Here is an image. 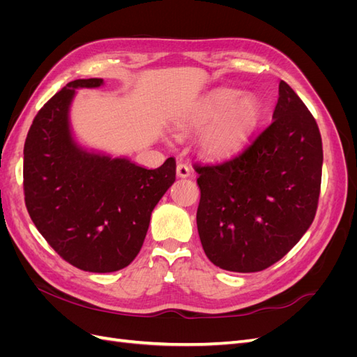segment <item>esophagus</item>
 Here are the masks:
<instances>
[{"label":"esophagus","mask_w":357,"mask_h":357,"mask_svg":"<svg viewBox=\"0 0 357 357\" xmlns=\"http://www.w3.org/2000/svg\"><path fill=\"white\" fill-rule=\"evenodd\" d=\"M177 176H178L180 178L189 177V176H190V168H189V165L183 164V162H178V164H177Z\"/></svg>","instance_id":"esophagus-1"}]
</instances>
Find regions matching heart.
Returning <instances> with one entry per match:
<instances>
[{
  "instance_id": "heart-1",
  "label": "heart",
  "mask_w": 357,
  "mask_h": 357,
  "mask_svg": "<svg viewBox=\"0 0 357 357\" xmlns=\"http://www.w3.org/2000/svg\"><path fill=\"white\" fill-rule=\"evenodd\" d=\"M261 119V102L255 95H241L235 89H219L192 105L183 114L180 131L205 129L199 143L210 158L231 156L248 142Z\"/></svg>"
}]
</instances>
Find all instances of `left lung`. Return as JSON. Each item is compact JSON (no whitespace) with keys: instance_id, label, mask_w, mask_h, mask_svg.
Masks as SVG:
<instances>
[{"instance_id":"1","label":"left lung","mask_w":357,"mask_h":357,"mask_svg":"<svg viewBox=\"0 0 357 357\" xmlns=\"http://www.w3.org/2000/svg\"><path fill=\"white\" fill-rule=\"evenodd\" d=\"M321 164L314 117L282 80L271 125L231 159L195 164L197 226L210 261L234 273L280 261L314 220Z\"/></svg>"}]
</instances>
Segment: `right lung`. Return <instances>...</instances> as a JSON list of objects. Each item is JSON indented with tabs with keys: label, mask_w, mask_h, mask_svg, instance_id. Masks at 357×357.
<instances>
[{
	"label": "right lung",
	"mask_w": 357,
	"mask_h": 357,
	"mask_svg": "<svg viewBox=\"0 0 357 357\" xmlns=\"http://www.w3.org/2000/svg\"><path fill=\"white\" fill-rule=\"evenodd\" d=\"M79 79L45 104L24 147L25 204L32 222L62 259L89 273H113L142 248L150 215L176 180V159L147 169L80 146L70 109L75 89L100 88Z\"/></svg>",
	"instance_id": "1"
}]
</instances>
